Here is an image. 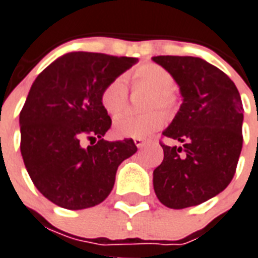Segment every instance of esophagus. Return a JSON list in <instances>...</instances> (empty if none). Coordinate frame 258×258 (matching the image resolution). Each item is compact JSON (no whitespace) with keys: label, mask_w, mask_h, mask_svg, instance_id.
Listing matches in <instances>:
<instances>
[{"label":"esophagus","mask_w":258,"mask_h":258,"mask_svg":"<svg viewBox=\"0 0 258 258\" xmlns=\"http://www.w3.org/2000/svg\"><path fill=\"white\" fill-rule=\"evenodd\" d=\"M134 143H135V146H137L138 149H142V147H145V146L147 145V142H146L145 139H141V138L134 139Z\"/></svg>","instance_id":"1"}]
</instances>
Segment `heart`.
<instances>
[{
	"mask_svg": "<svg viewBox=\"0 0 258 258\" xmlns=\"http://www.w3.org/2000/svg\"><path fill=\"white\" fill-rule=\"evenodd\" d=\"M134 86L150 89L149 108L162 107L172 111L178 104V96L174 92V78L169 71L155 62H143L130 74ZM127 83L125 79H112L101 89L100 103L111 116H117L127 107ZM166 123V115L162 111H151L143 115H123L113 121L112 131L115 137L138 139L147 138Z\"/></svg>",
	"mask_w": 258,
	"mask_h": 258,
	"instance_id": "1",
	"label": "heart"
}]
</instances>
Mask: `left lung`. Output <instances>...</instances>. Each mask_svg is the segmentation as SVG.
Instances as JSON below:
<instances>
[{
    "instance_id": "8db88e82",
    "label": "left lung",
    "mask_w": 258,
    "mask_h": 258,
    "mask_svg": "<svg viewBox=\"0 0 258 258\" xmlns=\"http://www.w3.org/2000/svg\"><path fill=\"white\" fill-rule=\"evenodd\" d=\"M172 75L182 104L163 135V162L153 172L158 200L170 209L197 206L228 187L242 149V103L234 83L191 56H155Z\"/></svg>"
}]
</instances>
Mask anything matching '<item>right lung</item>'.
Masks as SVG:
<instances>
[{
  "mask_svg": "<svg viewBox=\"0 0 258 258\" xmlns=\"http://www.w3.org/2000/svg\"><path fill=\"white\" fill-rule=\"evenodd\" d=\"M137 62L135 57L71 52L46 67L30 87L20 113L21 155L38 191L60 208L82 210L103 202L119 165L137 153L133 139H103L111 117L100 103L101 89ZM86 139L91 146L84 148Z\"/></svg>",
  "mask_w": 258,
  "mask_h": 258,
  "instance_id": "obj_1",
  "label": "right lung"
}]
</instances>
